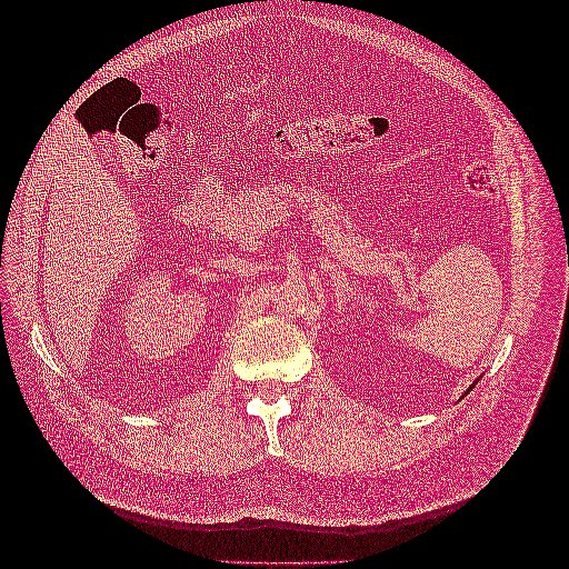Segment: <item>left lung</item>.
<instances>
[{"mask_svg": "<svg viewBox=\"0 0 569 569\" xmlns=\"http://www.w3.org/2000/svg\"><path fill=\"white\" fill-rule=\"evenodd\" d=\"M472 387H475V385H472ZM472 387H470V389H468V391H465V393H462V396H460V399H465V396H468V393H470V391H472Z\"/></svg>", "mask_w": 569, "mask_h": 569, "instance_id": "8db88e82", "label": "left lung"}]
</instances>
